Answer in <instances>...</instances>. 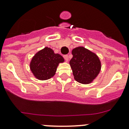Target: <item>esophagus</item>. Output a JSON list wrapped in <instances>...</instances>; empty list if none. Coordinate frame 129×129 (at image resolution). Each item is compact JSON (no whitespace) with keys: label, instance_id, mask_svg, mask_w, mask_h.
<instances>
[{"label":"esophagus","instance_id":"obj_1","mask_svg":"<svg viewBox=\"0 0 129 129\" xmlns=\"http://www.w3.org/2000/svg\"><path fill=\"white\" fill-rule=\"evenodd\" d=\"M63 58H64L65 60H66V61H68L69 60V56H68V55H67V54H66V55H63Z\"/></svg>","mask_w":129,"mask_h":129}]
</instances>
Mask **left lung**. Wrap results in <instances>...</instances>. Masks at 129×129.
Here are the masks:
<instances>
[{
	"mask_svg": "<svg viewBox=\"0 0 129 129\" xmlns=\"http://www.w3.org/2000/svg\"><path fill=\"white\" fill-rule=\"evenodd\" d=\"M73 56L70 66L75 79L83 84L90 83L100 71L101 63L96 54L83 47H78L72 51Z\"/></svg>",
	"mask_w": 129,
	"mask_h": 129,
	"instance_id": "left-lung-1",
	"label": "left lung"
}]
</instances>
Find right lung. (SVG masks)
<instances>
[{"label": "right lung", "mask_w": 129, "mask_h": 129, "mask_svg": "<svg viewBox=\"0 0 129 129\" xmlns=\"http://www.w3.org/2000/svg\"><path fill=\"white\" fill-rule=\"evenodd\" d=\"M64 59L59 54H55L51 48L45 47L39 51L32 58L30 68L37 78L44 80L54 75L59 63Z\"/></svg>", "instance_id": "1"}]
</instances>
